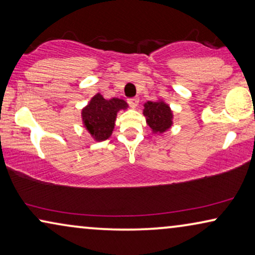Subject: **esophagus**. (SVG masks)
<instances>
[{
    "label": "esophagus",
    "instance_id": "34e87169",
    "mask_svg": "<svg viewBox=\"0 0 255 255\" xmlns=\"http://www.w3.org/2000/svg\"><path fill=\"white\" fill-rule=\"evenodd\" d=\"M138 102H139V100H138L137 97H134V98H129L128 99V104H129V106L131 107V109H135V107L138 105Z\"/></svg>",
    "mask_w": 255,
    "mask_h": 255
}]
</instances>
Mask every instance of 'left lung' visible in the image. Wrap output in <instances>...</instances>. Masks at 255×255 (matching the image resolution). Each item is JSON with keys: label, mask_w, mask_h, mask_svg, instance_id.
<instances>
[{"label": "left lung", "mask_w": 255, "mask_h": 255, "mask_svg": "<svg viewBox=\"0 0 255 255\" xmlns=\"http://www.w3.org/2000/svg\"><path fill=\"white\" fill-rule=\"evenodd\" d=\"M143 114L153 132H164L172 126V111L164 102L145 103Z\"/></svg>", "instance_id": "left-lung-1"}]
</instances>
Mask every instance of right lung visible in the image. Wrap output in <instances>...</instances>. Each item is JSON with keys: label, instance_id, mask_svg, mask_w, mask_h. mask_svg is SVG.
Here are the masks:
<instances>
[{"label": "right lung", "instance_id": "obj_1", "mask_svg": "<svg viewBox=\"0 0 255 255\" xmlns=\"http://www.w3.org/2000/svg\"><path fill=\"white\" fill-rule=\"evenodd\" d=\"M127 106V103L123 99L106 100L100 93H97L82 111L84 126L96 141H105L112 134L117 113Z\"/></svg>", "mask_w": 255, "mask_h": 255}]
</instances>
